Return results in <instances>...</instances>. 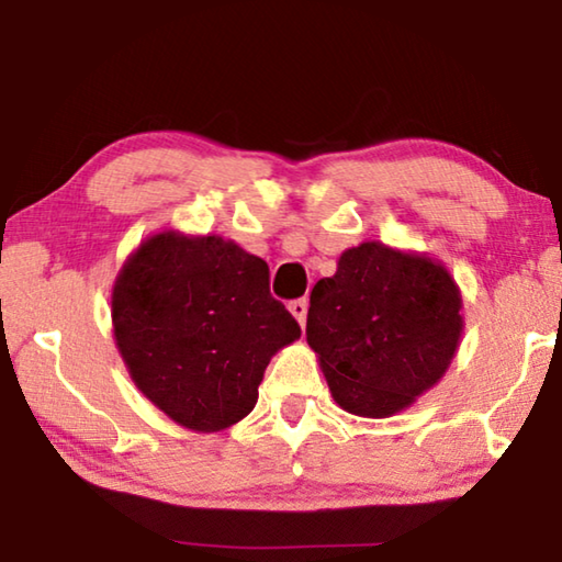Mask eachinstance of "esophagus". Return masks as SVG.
I'll use <instances>...</instances> for the list:
<instances>
[{"label":"esophagus","mask_w":562,"mask_h":562,"mask_svg":"<svg viewBox=\"0 0 562 562\" xmlns=\"http://www.w3.org/2000/svg\"><path fill=\"white\" fill-rule=\"evenodd\" d=\"M307 300H294V302H290V312H292V317L300 322V327H304V319H307Z\"/></svg>","instance_id":"esophagus-1"}]
</instances>
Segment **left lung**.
Segmentation results:
<instances>
[{"label": "left lung", "instance_id": "obj_1", "mask_svg": "<svg viewBox=\"0 0 562 562\" xmlns=\"http://www.w3.org/2000/svg\"><path fill=\"white\" fill-rule=\"evenodd\" d=\"M453 274L426 252L347 247L310 294L307 345L345 412L389 418L449 372L463 335Z\"/></svg>", "mask_w": 562, "mask_h": 562}]
</instances>
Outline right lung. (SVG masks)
<instances>
[{"label":"right lung","instance_id":"add662e5","mask_svg":"<svg viewBox=\"0 0 562 562\" xmlns=\"http://www.w3.org/2000/svg\"><path fill=\"white\" fill-rule=\"evenodd\" d=\"M113 341L128 376L170 422L231 429L258 404L270 359L300 325L270 294V268L223 235L164 227L111 288Z\"/></svg>","mask_w":562,"mask_h":562}]
</instances>
